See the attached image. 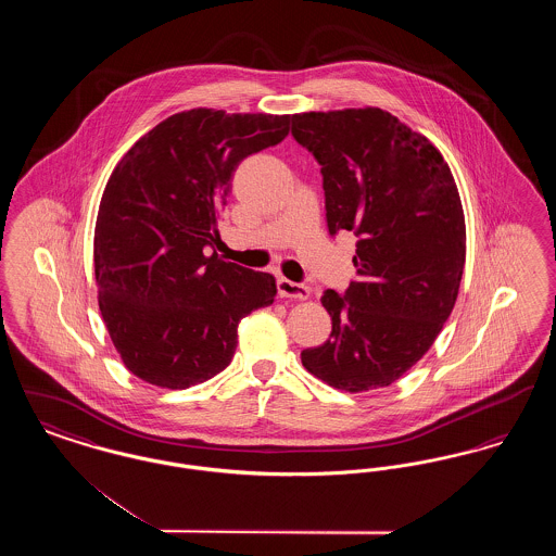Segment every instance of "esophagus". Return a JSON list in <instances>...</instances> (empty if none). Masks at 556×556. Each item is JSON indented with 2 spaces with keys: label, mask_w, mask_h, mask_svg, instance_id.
<instances>
[{
  "label": "esophagus",
  "mask_w": 556,
  "mask_h": 556,
  "mask_svg": "<svg viewBox=\"0 0 556 556\" xmlns=\"http://www.w3.org/2000/svg\"><path fill=\"white\" fill-rule=\"evenodd\" d=\"M277 290H279L281 298H293V300H306L311 295V290L304 283H295V281L286 279V277H281L277 281Z\"/></svg>",
  "instance_id": "34e87169"
}]
</instances>
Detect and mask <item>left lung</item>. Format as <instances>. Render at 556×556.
I'll use <instances>...</instances> for the list:
<instances>
[{"label": "left lung", "mask_w": 556, "mask_h": 556, "mask_svg": "<svg viewBox=\"0 0 556 556\" xmlns=\"http://www.w3.org/2000/svg\"><path fill=\"white\" fill-rule=\"evenodd\" d=\"M320 164L329 233L352 231L356 279L320 302L331 336L302 350L327 386L358 394L392 386L435 342L465 268V214L448 162L381 108L291 116Z\"/></svg>", "instance_id": "8db88e82"}]
</instances>
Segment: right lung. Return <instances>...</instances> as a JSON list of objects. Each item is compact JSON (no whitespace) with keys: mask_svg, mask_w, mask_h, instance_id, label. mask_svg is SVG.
I'll return each mask as SVG.
<instances>
[{"mask_svg":"<svg viewBox=\"0 0 556 556\" xmlns=\"http://www.w3.org/2000/svg\"><path fill=\"white\" fill-rule=\"evenodd\" d=\"M290 114L193 108L146 132L108 179L93 236L98 302L125 367L186 390L225 369L239 320L270 306L268 273L214 250L239 162L290 132Z\"/></svg>","mask_w":556,"mask_h":556,"instance_id":"right-lung-1","label":"right lung"}]
</instances>
